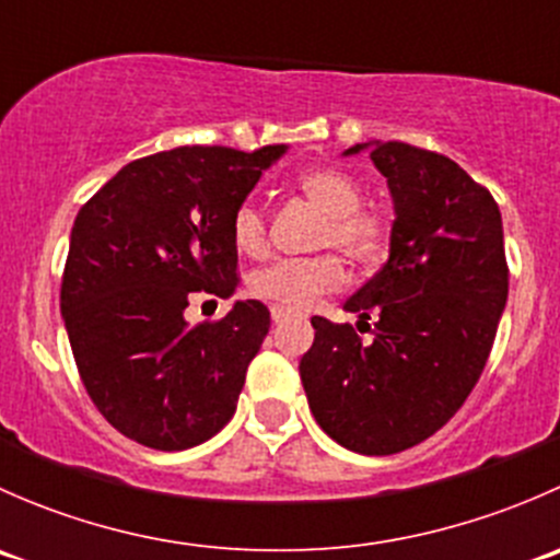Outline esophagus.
<instances>
[{
    "label": "esophagus",
    "instance_id": "34e87169",
    "mask_svg": "<svg viewBox=\"0 0 560 560\" xmlns=\"http://www.w3.org/2000/svg\"><path fill=\"white\" fill-rule=\"evenodd\" d=\"M287 316H290V312H287L284 306H270V319H273L276 325H279V322H284Z\"/></svg>",
    "mask_w": 560,
    "mask_h": 560
}]
</instances>
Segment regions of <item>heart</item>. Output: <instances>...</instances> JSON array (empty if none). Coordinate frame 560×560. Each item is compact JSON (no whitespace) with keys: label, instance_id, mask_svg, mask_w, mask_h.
<instances>
[{"label":"heart","instance_id":"obj_1","mask_svg":"<svg viewBox=\"0 0 560 560\" xmlns=\"http://www.w3.org/2000/svg\"><path fill=\"white\" fill-rule=\"evenodd\" d=\"M298 189L325 213L316 248L341 252L349 262L369 268L385 257L389 224L376 208L363 206V186L338 167H312L298 175ZM230 238L244 257L268 252V217L257 200H244L230 219ZM343 284V265L336 254L308 259H281L257 270L248 290L262 301H273L287 312H306L322 295Z\"/></svg>","mask_w":560,"mask_h":560}]
</instances>
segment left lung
<instances>
[{
	"instance_id": "left-lung-1",
	"label": "left lung",
	"mask_w": 560,
	"mask_h": 560,
	"mask_svg": "<svg viewBox=\"0 0 560 560\" xmlns=\"http://www.w3.org/2000/svg\"><path fill=\"white\" fill-rule=\"evenodd\" d=\"M371 149L395 202L389 257L347 301L369 325L314 316L301 382L322 431L360 455L425 442L468 398L510 292L499 202L457 162L387 140Z\"/></svg>"
}]
</instances>
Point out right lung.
Segmentation results:
<instances>
[{"mask_svg": "<svg viewBox=\"0 0 560 560\" xmlns=\"http://www.w3.org/2000/svg\"><path fill=\"white\" fill-rule=\"evenodd\" d=\"M284 145H180L143 156L83 202L61 276L72 358L100 415L143 447L178 453L217 436L268 336L270 312L238 301L186 325L195 295L241 284L233 211Z\"/></svg>", "mask_w": 560, "mask_h": 560, "instance_id": "obj_1", "label": "right lung"}]
</instances>
